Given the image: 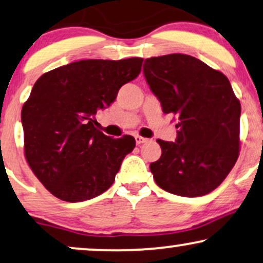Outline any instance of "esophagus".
<instances>
[{
    "label": "esophagus",
    "instance_id": "1",
    "mask_svg": "<svg viewBox=\"0 0 263 263\" xmlns=\"http://www.w3.org/2000/svg\"><path fill=\"white\" fill-rule=\"evenodd\" d=\"M135 141L138 145H141V144H145V142H147L148 139L142 138V136H140V135H135Z\"/></svg>",
    "mask_w": 263,
    "mask_h": 263
}]
</instances>
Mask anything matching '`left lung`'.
<instances>
[{
  "label": "left lung",
  "mask_w": 263,
  "mask_h": 263,
  "mask_svg": "<svg viewBox=\"0 0 263 263\" xmlns=\"http://www.w3.org/2000/svg\"><path fill=\"white\" fill-rule=\"evenodd\" d=\"M144 74L163 112L177 116L175 142L157 140L162 156L149 164L156 183L181 197L210 193L239 156L240 102L230 81L186 54L146 59Z\"/></svg>",
  "instance_id": "1"
}]
</instances>
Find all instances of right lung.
<instances>
[{
    "label": "right lung",
    "instance_id": "add662e5",
    "mask_svg": "<svg viewBox=\"0 0 263 263\" xmlns=\"http://www.w3.org/2000/svg\"><path fill=\"white\" fill-rule=\"evenodd\" d=\"M142 60H80L36 81L22 110L24 152L37 179L57 198L83 202L112 186L135 139L105 135L95 127V115L139 76Z\"/></svg>",
    "mask_w": 263,
    "mask_h": 263
}]
</instances>
